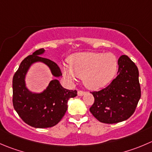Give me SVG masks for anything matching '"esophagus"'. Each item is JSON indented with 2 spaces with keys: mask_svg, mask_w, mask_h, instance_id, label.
I'll return each mask as SVG.
<instances>
[{
  "mask_svg": "<svg viewBox=\"0 0 152 152\" xmlns=\"http://www.w3.org/2000/svg\"><path fill=\"white\" fill-rule=\"evenodd\" d=\"M77 94H78V96H83V95H85V91H78Z\"/></svg>",
  "mask_w": 152,
  "mask_h": 152,
  "instance_id": "34e87169",
  "label": "esophagus"
}]
</instances>
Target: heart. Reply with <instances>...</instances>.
I'll list each match as a JSON object with an SVG mask.
<instances>
[{
  "label": "heart",
  "mask_w": 152,
  "mask_h": 152,
  "mask_svg": "<svg viewBox=\"0 0 152 152\" xmlns=\"http://www.w3.org/2000/svg\"><path fill=\"white\" fill-rule=\"evenodd\" d=\"M68 64L62 67L64 76L70 80L82 79L90 90H99L107 85L118 69L117 57L110 53H77L69 57Z\"/></svg>",
  "instance_id": "obj_1"
}]
</instances>
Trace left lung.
<instances>
[{"mask_svg": "<svg viewBox=\"0 0 152 152\" xmlns=\"http://www.w3.org/2000/svg\"><path fill=\"white\" fill-rule=\"evenodd\" d=\"M118 76L101 91L91 92L94 97L90 111L96 120L113 124L128 120L136 109L141 96L139 71L126 55L118 59Z\"/></svg>", "mask_w": 152, "mask_h": 152, "instance_id": "obj_1", "label": "left lung"}]
</instances>
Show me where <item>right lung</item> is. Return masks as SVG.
<instances>
[{"label": "right lung", "instance_id": "add662e5", "mask_svg": "<svg viewBox=\"0 0 152 152\" xmlns=\"http://www.w3.org/2000/svg\"><path fill=\"white\" fill-rule=\"evenodd\" d=\"M45 49H39L25 58L20 63L12 79V102L15 110L24 123L34 128L45 129L56 126L67 110V102L77 96V91L63 88L56 78L61 76L54 61L41 57ZM41 62L51 70L55 79L40 93L32 92L26 85V76L32 64Z\"/></svg>", "mask_w": 152, "mask_h": 152}]
</instances>
